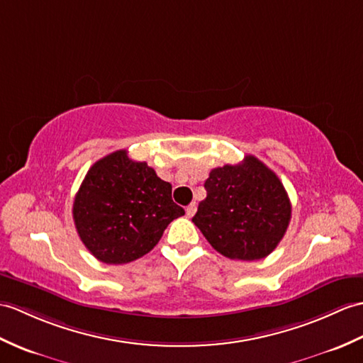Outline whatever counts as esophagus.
I'll list each match as a JSON object with an SVG mask.
<instances>
[{"label": "esophagus", "instance_id": "34e87169", "mask_svg": "<svg viewBox=\"0 0 363 363\" xmlns=\"http://www.w3.org/2000/svg\"><path fill=\"white\" fill-rule=\"evenodd\" d=\"M196 208H198L196 202H191V204H190V206H187V208H185V213H187V216H189V218H191L193 215L196 213Z\"/></svg>", "mask_w": 363, "mask_h": 363}]
</instances>
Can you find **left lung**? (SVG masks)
I'll use <instances>...</instances> for the list:
<instances>
[{
    "instance_id": "obj_1",
    "label": "left lung",
    "mask_w": 363,
    "mask_h": 363,
    "mask_svg": "<svg viewBox=\"0 0 363 363\" xmlns=\"http://www.w3.org/2000/svg\"><path fill=\"white\" fill-rule=\"evenodd\" d=\"M193 223L215 250L230 259L266 258L284 237L291 201L278 176L255 156L213 168Z\"/></svg>"
}]
</instances>
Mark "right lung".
<instances>
[{
    "mask_svg": "<svg viewBox=\"0 0 363 363\" xmlns=\"http://www.w3.org/2000/svg\"><path fill=\"white\" fill-rule=\"evenodd\" d=\"M185 212L172 184L126 150L92 165L74 198L72 218L85 247L106 264H125L153 249L167 225Z\"/></svg>",
    "mask_w": 363,
    "mask_h": 363,
    "instance_id": "add662e5",
    "label": "right lung"
}]
</instances>
